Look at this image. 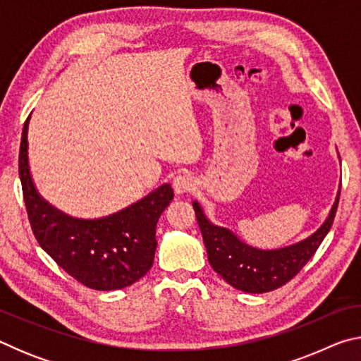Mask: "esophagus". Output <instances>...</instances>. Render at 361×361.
Wrapping results in <instances>:
<instances>
[{"instance_id":"34e87169","label":"esophagus","mask_w":361,"mask_h":361,"mask_svg":"<svg viewBox=\"0 0 361 361\" xmlns=\"http://www.w3.org/2000/svg\"><path fill=\"white\" fill-rule=\"evenodd\" d=\"M173 189L176 194H188L192 192L195 189V180L194 176L189 173H180L178 176H175L173 180Z\"/></svg>"}]
</instances>
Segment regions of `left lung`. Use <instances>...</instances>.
I'll use <instances>...</instances> for the list:
<instances>
[{
  "label": "left lung",
  "mask_w": 361,
  "mask_h": 361,
  "mask_svg": "<svg viewBox=\"0 0 361 361\" xmlns=\"http://www.w3.org/2000/svg\"><path fill=\"white\" fill-rule=\"evenodd\" d=\"M341 189L328 218L312 235L295 245L279 250H258L247 245L229 229L212 224L197 202H192L213 271L226 282L245 293H267L283 286L312 258L331 229Z\"/></svg>",
  "instance_id": "obj_1"
}]
</instances>
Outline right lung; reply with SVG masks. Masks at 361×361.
Instances as JSON below:
<instances>
[{
  "instance_id": "add662e5",
  "label": "right lung",
  "mask_w": 361,
  "mask_h": 361,
  "mask_svg": "<svg viewBox=\"0 0 361 361\" xmlns=\"http://www.w3.org/2000/svg\"><path fill=\"white\" fill-rule=\"evenodd\" d=\"M28 119L22 132L19 175L32 231L41 248L78 282L99 291L126 288L154 261L156 224L173 199L162 185L127 209L99 219L65 215L36 191L28 167Z\"/></svg>"
}]
</instances>
